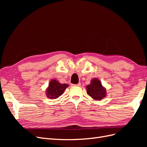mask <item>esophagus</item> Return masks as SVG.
I'll return each instance as SVG.
<instances>
[{"mask_svg":"<svg viewBox=\"0 0 147 147\" xmlns=\"http://www.w3.org/2000/svg\"><path fill=\"white\" fill-rule=\"evenodd\" d=\"M81 85V83H78V84H72V86H80Z\"/></svg>","mask_w":147,"mask_h":147,"instance_id":"obj_1","label":"esophagus"}]
</instances>
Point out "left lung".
Segmentation results:
<instances>
[{
	"instance_id": "obj_1",
	"label": "left lung",
	"mask_w": 147,
	"mask_h": 147,
	"mask_svg": "<svg viewBox=\"0 0 147 147\" xmlns=\"http://www.w3.org/2000/svg\"><path fill=\"white\" fill-rule=\"evenodd\" d=\"M87 94L91 96L93 99L100 100L107 96L106 89L102 85L101 82L98 78H93L91 83L86 86Z\"/></svg>"
}]
</instances>
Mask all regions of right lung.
Returning <instances> with one entry per match:
<instances>
[{"label":"right lung","instance_id":"obj_1","mask_svg":"<svg viewBox=\"0 0 147 147\" xmlns=\"http://www.w3.org/2000/svg\"><path fill=\"white\" fill-rule=\"evenodd\" d=\"M69 86L67 84H61L56 80L52 79L49 83L46 90V96L50 99H57L63 94L65 89Z\"/></svg>","mask_w":147,"mask_h":147}]
</instances>
